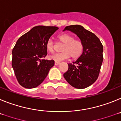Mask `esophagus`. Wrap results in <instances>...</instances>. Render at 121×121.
Returning <instances> with one entry per match:
<instances>
[{"mask_svg": "<svg viewBox=\"0 0 121 121\" xmlns=\"http://www.w3.org/2000/svg\"><path fill=\"white\" fill-rule=\"evenodd\" d=\"M60 64V62L59 61H55V65H58Z\"/></svg>", "mask_w": 121, "mask_h": 121, "instance_id": "obj_1", "label": "esophagus"}]
</instances>
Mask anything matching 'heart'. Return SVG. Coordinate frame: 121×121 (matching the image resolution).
<instances>
[{
  "mask_svg": "<svg viewBox=\"0 0 121 121\" xmlns=\"http://www.w3.org/2000/svg\"><path fill=\"white\" fill-rule=\"evenodd\" d=\"M58 39L60 43L63 44L60 53H56L50 55L49 58L55 61H61L66 60L71 56L73 60L78 59L82 55L83 52V43L80 39H75L74 36L71 35L64 33L58 36ZM46 49L50 53L55 51V44L53 40L49 39L46 42Z\"/></svg>",
  "mask_w": 121,
  "mask_h": 121,
  "instance_id": "heart-1",
  "label": "heart"
}]
</instances>
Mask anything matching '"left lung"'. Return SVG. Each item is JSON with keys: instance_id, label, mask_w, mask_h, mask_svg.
Returning a JSON list of instances; mask_svg holds the SVG:
<instances>
[{"instance_id": "8db88e82", "label": "left lung", "mask_w": 121, "mask_h": 121, "mask_svg": "<svg viewBox=\"0 0 121 121\" xmlns=\"http://www.w3.org/2000/svg\"><path fill=\"white\" fill-rule=\"evenodd\" d=\"M77 35L83 43L82 55L73 63L68 64V70L63 74L72 86L83 89L90 86L97 79L103 61V46L93 33L80 25L65 27Z\"/></svg>"}]
</instances>
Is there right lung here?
<instances>
[{
    "mask_svg": "<svg viewBox=\"0 0 121 121\" xmlns=\"http://www.w3.org/2000/svg\"><path fill=\"white\" fill-rule=\"evenodd\" d=\"M58 29L57 27L36 26L17 41L12 50V67L22 86L37 87L54 66V60L43 58L48 54L46 42Z\"/></svg>",
    "mask_w": 121,
    "mask_h": 121,
    "instance_id": "1",
    "label": "right lung"
}]
</instances>
